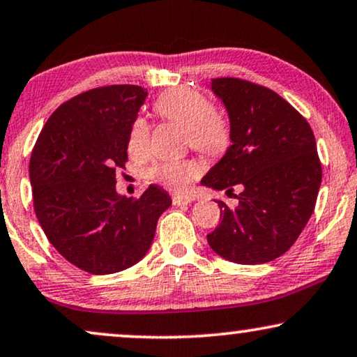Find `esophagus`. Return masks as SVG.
Listing matches in <instances>:
<instances>
[{
  "instance_id": "obj_1",
  "label": "esophagus",
  "mask_w": 357,
  "mask_h": 357,
  "mask_svg": "<svg viewBox=\"0 0 357 357\" xmlns=\"http://www.w3.org/2000/svg\"><path fill=\"white\" fill-rule=\"evenodd\" d=\"M171 201H173V206H186V204L192 202L194 199L191 196H181V194H173V196H171Z\"/></svg>"
}]
</instances>
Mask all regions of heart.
Segmentation results:
<instances>
[{
    "label": "heart",
    "instance_id": "b5f03b06",
    "mask_svg": "<svg viewBox=\"0 0 357 357\" xmlns=\"http://www.w3.org/2000/svg\"><path fill=\"white\" fill-rule=\"evenodd\" d=\"M155 112L165 121L179 123L186 132V144L204 155L217 156L230 145V129L206 94L192 88H174L160 94ZM150 145V126L144 117H137L130 126L127 146L132 155H145ZM201 174V165L192 158L155 161L146 169L151 181L169 189L183 191Z\"/></svg>",
    "mask_w": 357,
    "mask_h": 357
}]
</instances>
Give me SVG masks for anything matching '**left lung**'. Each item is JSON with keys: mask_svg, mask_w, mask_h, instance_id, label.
Wrapping results in <instances>:
<instances>
[{"mask_svg": "<svg viewBox=\"0 0 357 357\" xmlns=\"http://www.w3.org/2000/svg\"><path fill=\"white\" fill-rule=\"evenodd\" d=\"M212 91L227 107L231 145L201 183L241 192L235 207L218 201L220 223L207 241L231 263H269L296 243L315 208L321 184L315 137L273 89L227 76L212 79Z\"/></svg>", "mask_w": 357, "mask_h": 357, "instance_id": "left-lung-1", "label": "left lung"}]
</instances>
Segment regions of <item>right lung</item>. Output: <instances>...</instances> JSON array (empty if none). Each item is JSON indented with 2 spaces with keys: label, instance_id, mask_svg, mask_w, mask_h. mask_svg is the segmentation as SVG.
<instances>
[{
  "label": "right lung",
  "instance_id": "obj_1",
  "mask_svg": "<svg viewBox=\"0 0 357 357\" xmlns=\"http://www.w3.org/2000/svg\"><path fill=\"white\" fill-rule=\"evenodd\" d=\"M146 94L135 84L78 94L52 114L32 150L37 220L54 248L86 273L112 274L139 263L171 206L169 194L155 184L137 199L116 191L130 126Z\"/></svg>",
  "mask_w": 357,
  "mask_h": 357
}]
</instances>
